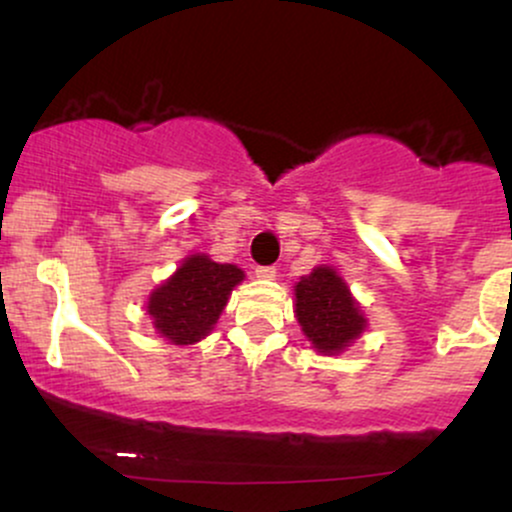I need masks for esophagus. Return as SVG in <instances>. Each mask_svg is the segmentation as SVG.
<instances>
[{
    "label": "esophagus",
    "mask_w": 512,
    "mask_h": 512,
    "mask_svg": "<svg viewBox=\"0 0 512 512\" xmlns=\"http://www.w3.org/2000/svg\"><path fill=\"white\" fill-rule=\"evenodd\" d=\"M255 274H257V279H274L276 267H257Z\"/></svg>",
    "instance_id": "1"
}]
</instances>
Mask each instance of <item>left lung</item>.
<instances>
[{"label": "left lung", "mask_w": 512, "mask_h": 512, "mask_svg": "<svg viewBox=\"0 0 512 512\" xmlns=\"http://www.w3.org/2000/svg\"><path fill=\"white\" fill-rule=\"evenodd\" d=\"M296 317L315 351L342 354L366 330V317L332 267H315L296 284Z\"/></svg>", "instance_id": "1"}]
</instances>
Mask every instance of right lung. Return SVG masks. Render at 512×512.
I'll return each mask as SVG.
<instances>
[{"label": "right lung", "mask_w": 512, "mask_h": 512, "mask_svg": "<svg viewBox=\"0 0 512 512\" xmlns=\"http://www.w3.org/2000/svg\"><path fill=\"white\" fill-rule=\"evenodd\" d=\"M245 279L236 264H219L209 255H190L178 272L149 296L146 313L170 344H195L214 330L228 296Z\"/></svg>", "instance_id": "1"}]
</instances>
